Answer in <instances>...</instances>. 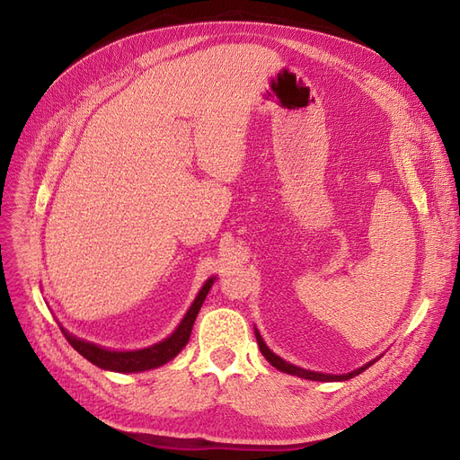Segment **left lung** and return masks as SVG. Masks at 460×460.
Segmentation results:
<instances>
[{"instance_id":"obj_1","label":"left lung","mask_w":460,"mask_h":460,"mask_svg":"<svg viewBox=\"0 0 460 460\" xmlns=\"http://www.w3.org/2000/svg\"><path fill=\"white\" fill-rule=\"evenodd\" d=\"M255 337H257V345H259L262 356L267 358L276 369H279V371H283V373H288V375L300 376V378H307V380H319V382H340V380H349V378H352V376H356V375H359V373H364L367 367L373 366V361H369V364H366L364 367H359V369H356V371H352V373H347V375H324V373H315V371H305V369H302V367H296V366H293V364H288V361L281 359L279 356H276L267 345H264L262 337H261V333H259L257 330H255Z\"/></svg>"}]
</instances>
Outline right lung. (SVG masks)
<instances>
[{"label":"right lung","instance_id":"1","mask_svg":"<svg viewBox=\"0 0 460 460\" xmlns=\"http://www.w3.org/2000/svg\"><path fill=\"white\" fill-rule=\"evenodd\" d=\"M216 278H210L205 281V285L201 287L199 295L193 300V304L190 305L188 313L184 315V319L181 321V324L177 326V330L167 337V340L141 349V350H128V352H117V350H108L102 349L94 343L78 340L72 333L63 332V335L66 337V341L72 345V349L78 350L85 359H89L93 366L101 367V369H108V371H115V373H139V371H147V369H155L160 367L164 364H167L169 359H173L188 343L190 333L193 328V323H196L198 313L210 291V287L214 283Z\"/></svg>","mask_w":460,"mask_h":460}]
</instances>
